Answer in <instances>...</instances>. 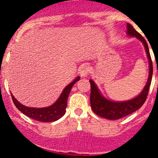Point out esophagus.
<instances>
[{
	"label": "esophagus",
	"instance_id": "1",
	"mask_svg": "<svg viewBox=\"0 0 158 158\" xmlns=\"http://www.w3.org/2000/svg\"><path fill=\"white\" fill-rule=\"evenodd\" d=\"M80 75L82 77H85L88 76L89 73V67L87 65H83L80 69Z\"/></svg>",
	"mask_w": 158,
	"mask_h": 158
}]
</instances>
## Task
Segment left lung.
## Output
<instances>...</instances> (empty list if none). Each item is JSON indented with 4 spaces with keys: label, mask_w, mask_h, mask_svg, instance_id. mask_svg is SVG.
Returning <instances> with one entry per match:
<instances>
[{
    "label": "left lung",
    "mask_w": 158,
    "mask_h": 158,
    "mask_svg": "<svg viewBox=\"0 0 158 158\" xmlns=\"http://www.w3.org/2000/svg\"><path fill=\"white\" fill-rule=\"evenodd\" d=\"M127 34L131 37H136L142 43L146 50L148 61H149V76L144 89H142L140 94L135 98L125 101H114L104 97L100 93V89L92 79L89 80L91 85V94H90V104L93 112L100 117L107 119L115 120L130 115L134 111L139 109L145 103L147 97L148 92L151 84L152 75H153V64L151 57L148 47L147 43L145 39L137 31L130 23H127Z\"/></svg>",
    "instance_id": "8db88e82"
}]
</instances>
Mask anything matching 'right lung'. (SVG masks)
I'll return each mask as SVG.
<instances>
[{"instance_id": "right-lung-1", "label": "right lung", "mask_w": 158, "mask_h": 158, "mask_svg": "<svg viewBox=\"0 0 158 158\" xmlns=\"http://www.w3.org/2000/svg\"><path fill=\"white\" fill-rule=\"evenodd\" d=\"M80 77H77L69 83L65 89H63L62 93L60 95L59 98L54 102L52 105L46 107H30L23 105L20 104L13 95H12V99L14 104L16 105L18 110L23 112L24 115L30 118H33L35 120L40 122L51 123L58 120L62 118L65 113V108L67 107V99L69 97V94L71 91L73 85L77 81L80 80Z\"/></svg>"}]
</instances>
